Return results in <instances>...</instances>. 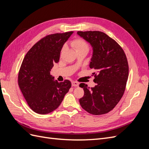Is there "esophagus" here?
Listing matches in <instances>:
<instances>
[{"label": "esophagus", "mask_w": 149, "mask_h": 149, "mask_svg": "<svg viewBox=\"0 0 149 149\" xmlns=\"http://www.w3.org/2000/svg\"><path fill=\"white\" fill-rule=\"evenodd\" d=\"M79 84V83L78 82H76V81L72 82V86H78Z\"/></svg>", "instance_id": "1"}]
</instances>
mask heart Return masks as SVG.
<instances>
[{"instance_id": "b5f03b06", "label": "heart", "mask_w": 149, "mask_h": 149, "mask_svg": "<svg viewBox=\"0 0 149 149\" xmlns=\"http://www.w3.org/2000/svg\"><path fill=\"white\" fill-rule=\"evenodd\" d=\"M71 45L76 52L86 50L88 52L89 49V43L82 38H76L71 42Z\"/></svg>"}]
</instances>
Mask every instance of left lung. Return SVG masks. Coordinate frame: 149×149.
<instances>
[{
	"label": "left lung",
	"instance_id": "left-lung-1",
	"mask_svg": "<svg viewBox=\"0 0 149 149\" xmlns=\"http://www.w3.org/2000/svg\"><path fill=\"white\" fill-rule=\"evenodd\" d=\"M77 33L88 42L93 53L89 67L94 73V88L84 83L79 86L84 91L79 104L83 109L93 115L110 112L118 104L124 93L129 76L127 57L114 39L100 31H79Z\"/></svg>",
	"mask_w": 149,
	"mask_h": 149
}]
</instances>
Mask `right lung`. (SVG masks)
Wrapping results in <instances>:
<instances>
[{
	"mask_svg": "<svg viewBox=\"0 0 149 149\" xmlns=\"http://www.w3.org/2000/svg\"><path fill=\"white\" fill-rule=\"evenodd\" d=\"M73 31L47 35L26 53L18 76V84L29 107L36 113H50L59 107L71 86L69 80L54 81L50 71L60 60L64 43Z\"/></svg>",
	"mask_w": 149,
	"mask_h": 149,
	"instance_id": "obj_1",
	"label": "right lung"
}]
</instances>
